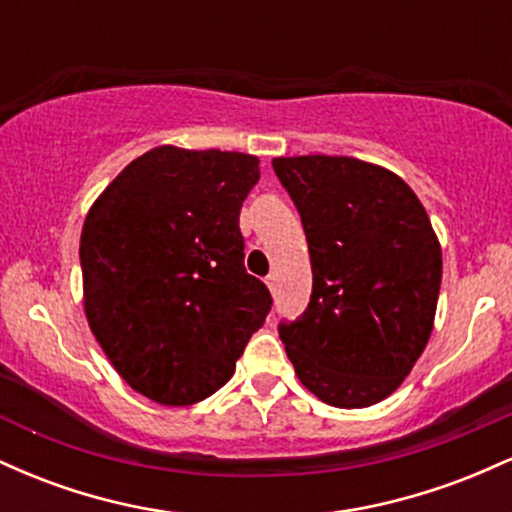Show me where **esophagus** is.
Wrapping results in <instances>:
<instances>
[{"instance_id":"obj_1","label":"esophagus","mask_w":512,"mask_h":512,"mask_svg":"<svg viewBox=\"0 0 512 512\" xmlns=\"http://www.w3.org/2000/svg\"><path fill=\"white\" fill-rule=\"evenodd\" d=\"M267 286H269V291H276V281H279V276H276V272H269L267 274Z\"/></svg>"}]
</instances>
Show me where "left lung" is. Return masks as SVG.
Segmentation results:
<instances>
[{"label":"left lung","instance_id":"obj_1","mask_svg":"<svg viewBox=\"0 0 512 512\" xmlns=\"http://www.w3.org/2000/svg\"><path fill=\"white\" fill-rule=\"evenodd\" d=\"M308 240L313 293L281 322L298 380L330 407L390 397L424 354L443 252L424 204L399 175L349 156L274 158Z\"/></svg>","mask_w":512,"mask_h":512}]
</instances>
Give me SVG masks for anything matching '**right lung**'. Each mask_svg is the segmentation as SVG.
Masks as SVG:
<instances>
[{"label":"right lung","mask_w":512,"mask_h":512,"mask_svg":"<svg viewBox=\"0 0 512 512\" xmlns=\"http://www.w3.org/2000/svg\"><path fill=\"white\" fill-rule=\"evenodd\" d=\"M257 156L156 146L88 209L81 274L88 327L139 395L187 407L231 380L272 296L245 272L240 207Z\"/></svg>","instance_id":"right-lung-1"}]
</instances>
